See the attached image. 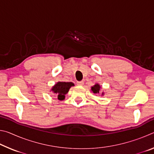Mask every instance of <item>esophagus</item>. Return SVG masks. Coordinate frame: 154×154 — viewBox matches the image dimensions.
Returning a JSON list of instances; mask_svg holds the SVG:
<instances>
[{
  "instance_id": "1",
  "label": "esophagus",
  "mask_w": 154,
  "mask_h": 154,
  "mask_svg": "<svg viewBox=\"0 0 154 154\" xmlns=\"http://www.w3.org/2000/svg\"><path fill=\"white\" fill-rule=\"evenodd\" d=\"M77 84L78 85H81V86H82V85H83V84H84V82H83V81H82V82H77Z\"/></svg>"
}]
</instances>
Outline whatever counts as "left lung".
I'll return each mask as SVG.
<instances>
[{
    "instance_id": "1",
    "label": "left lung",
    "mask_w": 154,
    "mask_h": 154,
    "mask_svg": "<svg viewBox=\"0 0 154 154\" xmlns=\"http://www.w3.org/2000/svg\"><path fill=\"white\" fill-rule=\"evenodd\" d=\"M100 88H101V86L100 85V84H99V83H96L95 85H94L93 86L91 87L90 91L91 92H92L96 94H99ZM104 94H105V93H104V92H103L102 94H101V96H104Z\"/></svg>"
}]
</instances>
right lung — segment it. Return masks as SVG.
<instances>
[{
	"instance_id": "right-lung-1",
	"label": "right lung",
	"mask_w": 154,
	"mask_h": 154,
	"mask_svg": "<svg viewBox=\"0 0 154 154\" xmlns=\"http://www.w3.org/2000/svg\"><path fill=\"white\" fill-rule=\"evenodd\" d=\"M74 85L75 84L72 82H58L51 88L50 91L57 96L59 100H63L65 98V95L69 92L70 88Z\"/></svg>"
}]
</instances>
